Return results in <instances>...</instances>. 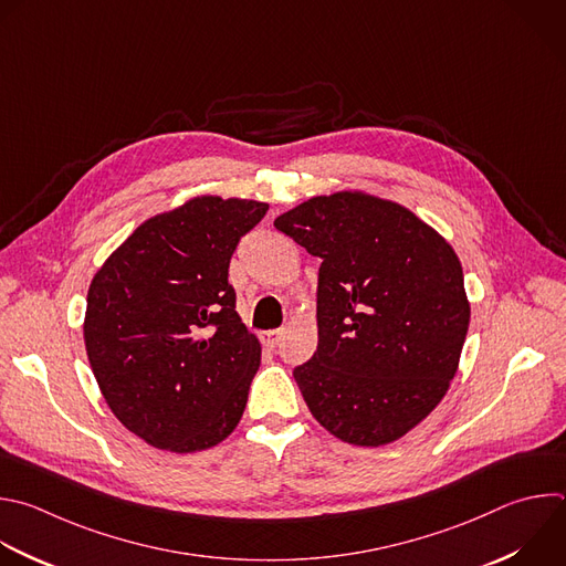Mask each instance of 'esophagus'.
Wrapping results in <instances>:
<instances>
[{
	"instance_id": "obj_1",
	"label": "esophagus",
	"mask_w": 566,
	"mask_h": 566,
	"mask_svg": "<svg viewBox=\"0 0 566 566\" xmlns=\"http://www.w3.org/2000/svg\"><path fill=\"white\" fill-rule=\"evenodd\" d=\"M282 331L280 328H271V331H262L260 333V339H262V344L266 346V348H275L277 344H280V339H282Z\"/></svg>"
}]
</instances>
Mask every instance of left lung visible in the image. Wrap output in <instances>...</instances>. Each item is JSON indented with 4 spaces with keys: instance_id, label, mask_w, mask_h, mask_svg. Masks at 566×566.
<instances>
[{
    "instance_id": "left-lung-1",
    "label": "left lung",
    "mask_w": 566,
    "mask_h": 566,
    "mask_svg": "<svg viewBox=\"0 0 566 566\" xmlns=\"http://www.w3.org/2000/svg\"><path fill=\"white\" fill-rule=\"evenodd\" d=\"M275 229L319 258L317 350L293 378L313 418L355 447H382L447 396L471 306L451 244L409 209L342 191Z\"/></svg>"
}]
</instances>
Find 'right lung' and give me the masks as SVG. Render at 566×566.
I'll return each mask as SVG.
<instances>
[{
  "label": "right lung",
  "instance_id": "obj_1",
  "mask_svg": "<svg viewBox=\"0 0 566 566\" xmlns=\"http://www.w3.org/2000/svg\"><path fill=\"white\" fill-rule=\"evenodd\" d=\"M266 211L255 200H188L139 224L91 282L95 380L115 418L155 449H211L244 413L262 346L235 311L229 264Z\"/></svg>",
  "mask_w": 566,
  "mask_h": 566
}]
</instances>
